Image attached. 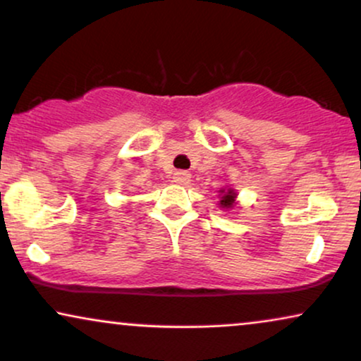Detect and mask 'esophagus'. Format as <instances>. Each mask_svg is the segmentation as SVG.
<instances>
[{
	"instance_id": "34e87169",
	"label": "esophagus",
	"mask_w": 361,
	"mask_h": 361,
	"mask_svg": "<svg viewBox=\"0 0 361 361\" xmlns=\"http://www.w3.org/2000/svg\"><path fill=\"white\" fill-rule=\"evenodd\" d=\"M175 183L178 185H188L191 181V173L188 171H175V176H173Z\"/></svg>"
}]
</instances>
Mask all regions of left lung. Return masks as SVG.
I'll use <instances>...</instances> for the list:
<instances>
[{
  "mask_svg": "<svg viewBox=\"0 0 361 361\" xmlns=\"http://www.w3.org/2000/svg\"><path fill=\"white\" fill-rule=\"evenodd\" d=\"M221 193V200H220V204L221 208H226V209H231L235 204V198H236V193L235 190L228 188V190H220Z\"/></svg>",
  "mask_w": 361,
  "mask_h": 361,
  "instance_id": "left-lung-1",
  "label": "left lung"
}]
</instances>
